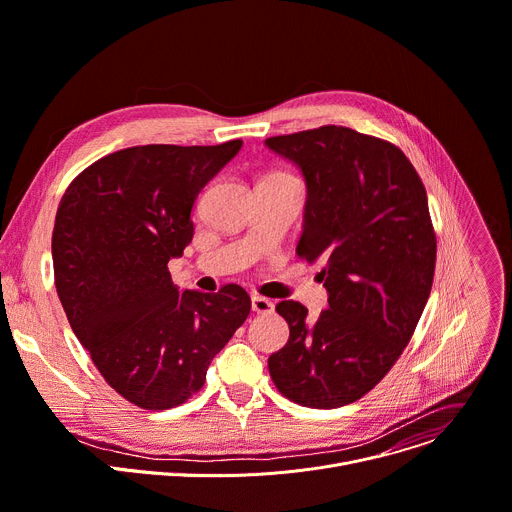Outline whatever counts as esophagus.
I'll return each mask as SVG.
<instances>
[{
  "mask_svg": "<svg viewBox=\"0 0 512 512\" xmlns=\"http://www.w3.org/2000/svg\"><path fill=\"white\" fill-rule=\"evenodd\" d=\"M251 308L257 314H271L273 312V302L263 298V296H253L251 298Z\"/></svg>",
  "mask_w": 512,
  "mask_h": 512,
  "instance_id": "34e87169",
  "label": "esophagus"
}]
</instances>
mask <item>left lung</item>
<instances>
[{"label": "left lung", "instance_id": "obj_1", "mask_svg": "<svg viewBox=\"0 0 512 512\" xmlns=\"http://www.w3.org/2000/svg\"><path fill=\"white\" fill-rule=\"evenodd\" d=\"M265 147L306 181L298 255L324 263L329 306H275L290 327L267 359L286 398L337 408L374 388L408 345L431 294L437 239L425 185L392 143L345 126L271 136Z\"/></svg>", "mask_w": 512, "mask_h": 512}]
</instances>
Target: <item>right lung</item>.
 I'll return each instance as SVG.
<instances>
[{"instance_id": "add662e5", "label": "right lung", "mask_w": 512, "mask_h": 512, "mask_svg": "<svg viewBox=\"0 0 512 512\" xmlns=\"http://www.w3.org/2000/svg\"><path fill=\"white\" fill-rule=\"evenodd\" d=\"M241 147H130L89 165L59 204L63 310L104 380L141 408L167 410L198 392L251 312L241 286L179 292L167 269L192 243L198 194Z\"/></svg>"}]
</instances>
